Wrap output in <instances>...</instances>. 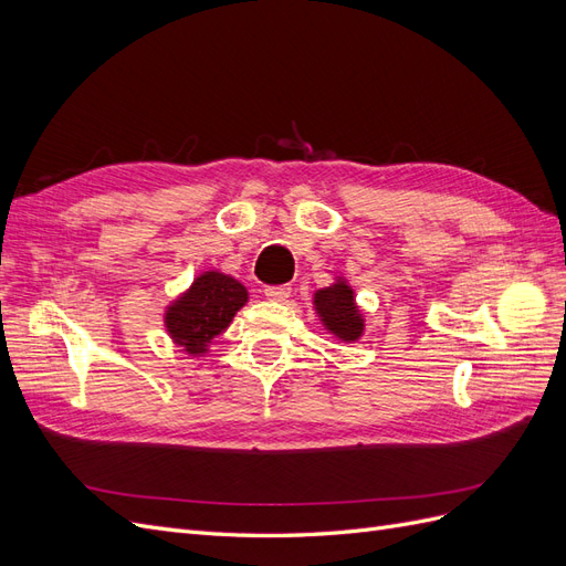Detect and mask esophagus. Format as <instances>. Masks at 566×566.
<instances>
[{
    "label": "esophagus",
    "instance_id": "obj_1",
    "mask_svg": "<svg viewBox=\"0 0 566 566\" xmlns=\"http://www.w3.org/2000/svg\"><path fill=\"white\" fill-rule=\"evenodd\" d=\"M290 290H293L290 285H266L264 295L271 302H285L290 297Z\"/></svg>",
    "mask_w": 566,
    "mask_h": 566
}]
</instances>
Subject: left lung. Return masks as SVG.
Masks as SVG:
<instances>
[{
    "label": "left lung",
    "instance_id": "8db88e82",
    "mask_svg": "<svg viewBox=\"0 0 566 566\" xmlns=\"http://www.w3.org/2000/svg\"><path fill=\"white\" fill-rule=\"evenodd\" d=\"M314 306L325 328L345 342H354L364 333V316L358 314L354 290L347 281H337L331 287L314 293Z\"/></svg>",
    "mask_w": 566,
    "mask_h": 566
}]
</instances>
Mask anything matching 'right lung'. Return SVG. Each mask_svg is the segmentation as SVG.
I'll return each instance as SVG.
<instances>
[{
    "label": "right lung",
    "instance_id": "right-lung-1",
    "mask_svg": "<svg viewBox=\"0 0 566 566\" xmlns=\"http://www.w3.org/2000/svg\"><path fill=\"white\" fill-rule=\"evenodd\" d=\"M245 302L248 290L235 279L219 271H205L179 300L167 306V333L188 354H205Z\"/></svg>",
    "mask_w": 566,
    "mask_h": 566
}]
</instances>
